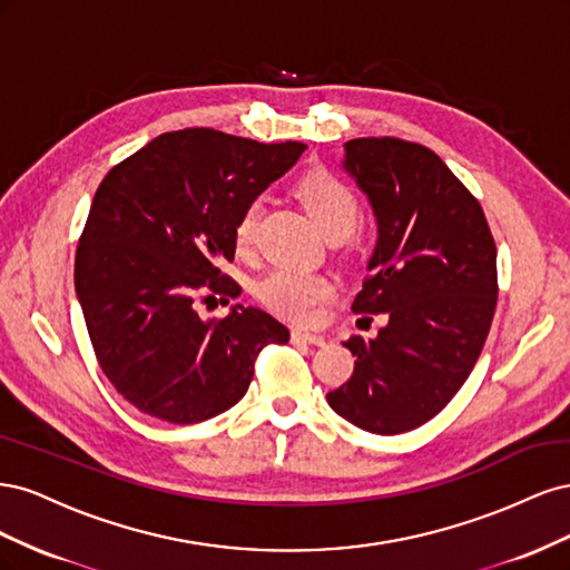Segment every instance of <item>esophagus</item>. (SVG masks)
<instances>
[{
  "label": "esophagus",
  "instance_id": "esophagus-1",
  "mask_svg": "<svg viewBox=\"0 0 570 570\" xmlns=\"http://www.w3.org/2000/svg\"><path fill=\"white\" fill-rule=\"evenodd\" d=\"M289 340L295 342V344H316V347H323V344H325V337H323V335L308 333V331H292V333H289Z\"/></svg>",
  "mask_w": 570,
  "mask_h": 570
}]
</instances>
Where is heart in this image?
Segmentation results:
<instances>
[{
	"mask_svg": "<svg viewBox=\"0 0 570 570\" xmlns=\"http://www.w3.org/2000/svg\"><path fill=\"white\" fill-rule=\"evenodd\" d=\"M297 197L306 206V212L318 223L321 230L333 235H350L361 214V202L356 189L327 168H316L297 183ZM258 216L262 204L256 199L247 202L239 212L233 239L237 252H249L256 243ZM256 295L271 312L292 321H314L321 306L335 295V283L327 273L304 271V268H273L256 285Z\"/></svg>",
	"mask_w": 570,
	"mask_h": 570,
	"instance_id": "1",
	"label": "heart"
}]
</instances>
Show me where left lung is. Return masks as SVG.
Returning a JSON list of instances; mask_svg holds the SVG:
<instances>
[{
    "label": "left lung",
    "mask_w": 570,
    "mask_h": 570,
    "mask_svg": "<svg viewBox=\"0 0 570 570\" xmlns=\"http://www.w3.org/2000/svg\"><path fill=\"white\" fill-rule=\"evenodd\" d=\"M344 170L377 220L352 312L387 323L344 342L354 373L327 404L361 430L400 435L438 416L471 375L497 306V247L480 202L433 149L356 137Z\"/></svg>",
    "instance_id": "left-lung-1"
}]
</instances>
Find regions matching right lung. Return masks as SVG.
Wrapping results in <instances>:
<instances>
[{
  "mask_svg": "<svg viewBox=\"0 0 570 570\" xmlns=\"http://www.w3.org/2000/svg\"><path fill=\"white\" fill-rule=\"evenodd\" d=\"M306 147L212 128L164 132L99 183L76 252V295L116 392L147 416L202 423L243 400L254 361L289 331L256 306L202 321L199 292L237 297L233 262L243 206Z\"/></svg>",
  "mask_w": 570,
  "mask_h": 570,
  "instance_id": "1",
  "label": "right lung"
}]
</instances>
